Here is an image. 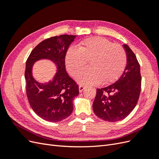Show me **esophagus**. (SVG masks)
<instances>
[{"label": "esophagus", "instance_id": "1", "mask_svg": "<svg viewBox=\"0 0 159 159\" xmlns=\"http://www.w3.org/2000/svg\"><path fill=\"white\" fill-rule=\"evenodd\" d=\"M85 86H84L83 85H79V91H80V92H82V91L85 89Z\"/></svg>", "mask_w": 159, "mask_h": 159}]
</instances>
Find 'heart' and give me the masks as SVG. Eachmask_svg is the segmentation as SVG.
Here are the masks:
<instances>
[{
	"instance_id": "b5f03b06",
	"label": "heart",
	"mask_w": 159,
	"mask_h": 159,
	"mask_svg": "<svg viewBox=\"0 0 159 159\" xmlns=\"http://www.w3.org/2000/svg\"><path fill=\"white\" fill-rule=\"evenodd\" d=\"M89 61L90 68L77 77L85 85L108 84L117 80L127 64L123 48L101 37H91L81 42L78 48L71 47L66 55V66L69 73L76 76Z\"/></svg>"
}]
</instances>
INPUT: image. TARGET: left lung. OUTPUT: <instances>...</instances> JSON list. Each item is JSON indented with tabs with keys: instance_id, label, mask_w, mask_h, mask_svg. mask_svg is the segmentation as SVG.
I'll list each match as a JSON object with an SVG mask.
<instances>
[{
	"instance_id": "8db88e82",
	"label": "left lung",
	"mask_w": 159,
	"mask_h": 159,
	"mask_svg": "<svg viewBox=\"0 0 159 159\" xmlns=\"http://www.w3.org/2000/svg\"><path fill=\"white\" fill-rule=\"evenodd\" d=\"M127 66L122 75L114 84L97 89L93 103L95 114L104 121L115 122L127 117L135 107L141 89L140 65L133 52L123 44Z\"/></svg>"
}]
</instances>
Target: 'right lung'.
Returning a JSON list of instances; mask_svg holds the SVG:
<instances>
[{"mask_svg": "<svg viewBox=\"0 0 159 159\" xmlns=\"http://www.w3.org/2000/svg\"><path fill=\"white\" fill-rule=\"evenodd\" d=\"M75 37L64 34L43 40L32 50L26 60L25 77L28 102L34 111L45 121H62L73 111V100L79 94V87L66 71L65 57ZM42 59H50L57 66L54 78L45 84L38 83L31 74L33 64Z\"/></svg>", "mask_w": 159, "mask_h": 159, "instance_id": "right-lung-1", "label": "right lung"}]
</instances>
